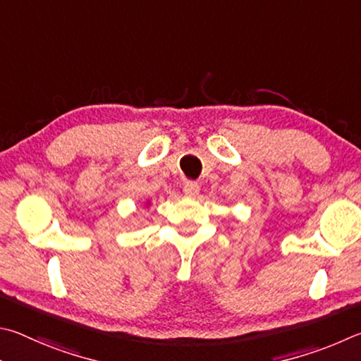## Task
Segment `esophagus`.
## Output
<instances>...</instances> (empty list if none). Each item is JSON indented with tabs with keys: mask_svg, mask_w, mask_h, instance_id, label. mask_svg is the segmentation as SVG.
<instances>
[{
	"mask_svg": "<svg viewBox=\"0 0 361 361\" xmlns=\"http://www.w3.org/2000/svg\"><path fill=\"white\" fill-rule=\"evenodd\" d=\"M184 193L187 197H197L200 193V185L198 182H192V180H187L184 184Z\"/></svg>",
	"mask_w": 361,
	"mask_h": 361,
	"instance_id": "34e87169",
	"label": "esophagus"
}]
</instances>
